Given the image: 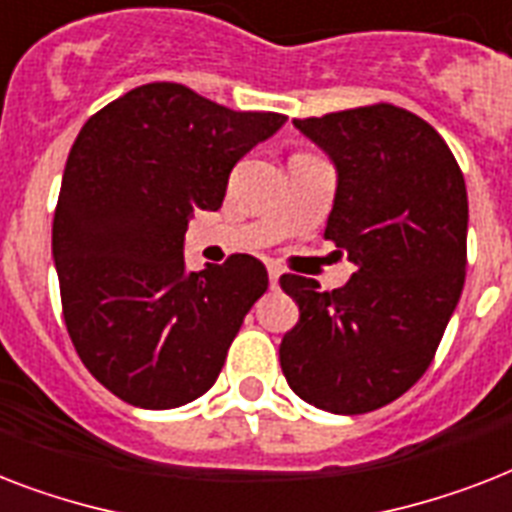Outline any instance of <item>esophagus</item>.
<instances>
[{"instance_id":"obj_1","label":"esophagus","mask_w":512,"mask_h":512,"mask_svg":"<svg viewBox=\"0 0 512 512\" xmlns=\"http://www.w3.org/2000/svg\"><path fill=\"white\" fill-rule=\"evenodd\" d=\"M279 276H281L279 263H268V279H271V287H276V284H279Z\"/></svg>"}]
</instances>
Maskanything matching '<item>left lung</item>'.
<instances>
[{
    "label": "left lung",
    "instance_id": "1",
    "mask_svg": "<svg viewBox=\"0 0 512 512\" xmlns=\"http://www.w3.org/2000/svg\"><path fill=\"white\" fill-rule=\"evenodd\" d=\"M295 127L335 162L324 236L348 252L356 273L332 292L281 276L300 305V321L281 340V372L324 412H374L425 374L460 303L465 177L425 119L390 103L295 119Z\"/></svg>",
    "mask_w": 512,
    "mask_h": 512
}]
</instances>
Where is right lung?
I'll use <instances>...</instances> for the list:
<instances>
[{
  "label": "right lung",
  "instance_id": "right-lung-1",
  "mask_svg": "<svg viewBox=\"0 0 512 512\" xmlns=\"http://www.w3.org/2000/svg\"><path fill=\"white\" fill-rule=\"evenodd\" d=\"M284 122L154 82L74 140L52 220L63 319L82 364L127 404L175 409L215 385L268 271L252 255L185 271L188 217L220 209L236 162Z\"/></svg>",
  "mask_w": 512,
  "mask_h": 512
}]
</instances>
